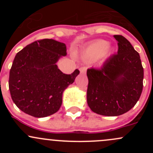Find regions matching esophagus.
<instances>
[{
    "instance_id": "esophagus-1",
    "label": "esophagus",
    "mask_w": 153,
    "mask_h": 153,
    "mask_svg": "<svg viewBox=\"0 0 153 153\" xmlns=\"http://www.w3.org/2000/svg\"><path fill=\"white\" fill-rule=\"evenodd\" d=\"M86 69H87V68H86V67H82L80 68L79 70H80V72H81V73L84 74L86 72Z\"/></svg>"
}]
</instances>
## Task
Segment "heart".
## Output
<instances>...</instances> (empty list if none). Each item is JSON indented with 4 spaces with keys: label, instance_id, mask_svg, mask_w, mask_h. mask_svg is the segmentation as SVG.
Listing matches in <instances>:
<instances>
[{
    "label": "heart",
    "instance_id": "1",
    "mask_svg": "<svg viewBox=\"0 0 153 153\" xmlns=\"http://www.w3.org/2000/svg\"><path fill=\"white\" fill-rule=\"evenodd\" d=\"M108 43L106 41L103 40L96 41L84 49L83 57L88 60L98 59L106 53Z\"/></svg>",
    "mask_w": 153,
    "mask_h": 153
}]
</instances>
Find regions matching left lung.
I'll use <instances>...</instances> for the list:
<instances>
[{
	"instance_id": "obj_1",
	"label": "left lung",
	"mask_w": 153,
	"mask_h": 153,
	"mask_svg": "<svg viewBox=\"0 0 153 153\" xmlns=\"http://www.w3.org/2000/svg\"><path fill=\"white\" fill-rule=\"evenodd\" d=\"M118 54L101 69H88L86 100L92 112L105 116L126 113L136 104L143 89V69L138 52L122 35H114Z\"/></svg>"
}]
</instances>
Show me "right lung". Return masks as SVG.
I'll use <instances>...</instances> for the list:
<instances>
[{
	"label": "right lung",
	"instance_id": "add662e5",
	"mask_svg": "<svg viewBox=\"0 0 153 153\" xmlns=\"http://www.w3.org/2000/svg\"><path fill=\"white\" fill-rule=\"evenodd\" d=\"M67 55L64 43L53 39L35 41L16 54L10 72L11 97L21 111L44 118L59 110L63 92L80 73L64 74L56 63Z\"/></svg>",
	"mask_w": 153,
	"mask_h": 153
}]
</instances>
